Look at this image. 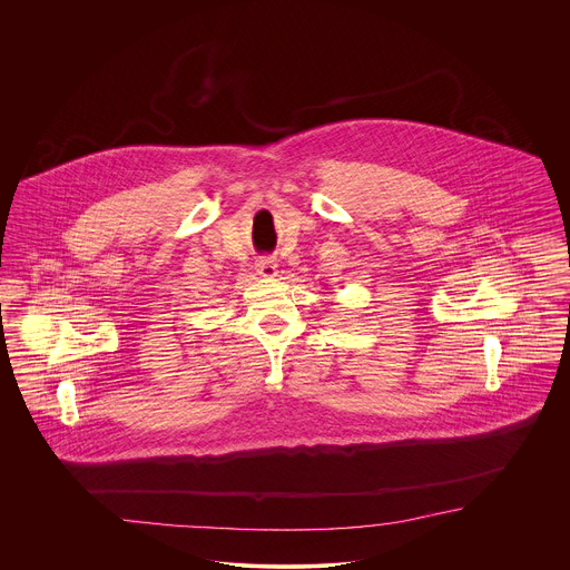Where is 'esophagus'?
Instances as JSON below:
<instances>
[{"instance_id":"esophagus-1","label":"esophagus","mask_w":570,"mask_h":570,"mask_svg":"<svg viewBox=\"0 0 570 570\" xmlns=\"http://www.w3.org/2000/svg\"><path fill=\"white\" fill-rule=\"evenodd\" d=\"M256 272L261 277H267V279H272L277 275V261L275 258H261L258 263H256Z\"/></svg>"}]
</instances>
